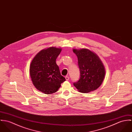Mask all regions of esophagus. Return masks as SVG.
<instances>
[{
	"mask_svg": "<svg viewBox=\"0 0 132 132\" xmlns=\"http://www.w3.org/2000/svg\"><path fill=\"white\" fill-rule=\"evenodd\" d=\"M65 79H66V80H69V79H70V78H69V76H65Z\"/></svg>",
	"mask_w": 132,
	"mask_h": 132,
	"instance_id": "1",
	"label": "esophagus"
}]
</instances>
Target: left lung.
Wrapping results in <instances>:
<instances>
[{
	"label": "left lung",
	"mask_w": 132,
	"mask_h": 132,
	"mask_svg": "<svg viewBox=\"0 0 132 132\" xmlns=\"http://www.w3.org/2000/svg\"><path fill=\"white\" fill-rule=\"evenodd\" d=\"M78 57L80 78L73 83L81 93H87L97 89L104 79V67L95 53L87 49H74Z\"/></svg>",
	"instance_id": "obj_1"
}]
</instances>
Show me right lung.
<instances>
[{"label":"right lung","instance_id":"right-lung-1","mask_svg":"<svg viewBox=\"0 0 132 132\" xmlns=\"http://www.w3.org/2000/svg\"><path fill=\"white\" fill-rule=\"evenodd\" d=\"M60 48L50 47L40 51L31 62L30 75L34 86L45 94L56 92L65 79L56 63Z\"/></svg>","mask_w":132,"mask_h":132}]
</instances>
